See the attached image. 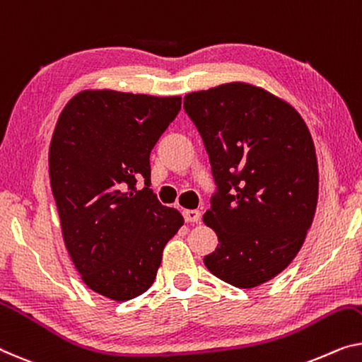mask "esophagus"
Segmentation results:
<instances>
[{"instance_id":"1","label":"esophagus","mask_w":362,"mask_h":362,"mask_svg":"<svg viewBox=\"0 0 362 362\" xmlns=\"http://www.w3.org/2000/svg\"><path fill=\"white\" fill-rule=\"evenodd\" d=\"M183 218H185L187 223H198L199 218H202V213L198 209H185L183 211Z\"/></svg>"}]
</instances>
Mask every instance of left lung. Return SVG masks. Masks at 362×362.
<instances>
[{
    "mask_svg": "<svg viewBox=\"0 0 362 362\" xmlns=\"http://www.w3.org/2000/svg\"><path fill=\"white\" fill-rule=\"evenodd\" d=\"M183 110L216 185L203 219L219 244L204 265L235 288L267 283L298 255L315 214L319 170L309 128L284 100L245 83L187 94Z\"/></svg>",
    "mask_w": 362,
    "mask_h": 362,
    "instance_id": "8db88e82",
    "label": "left lung"
}]
</instances>
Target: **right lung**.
Listing matches in <instances>:
<instances>
[{"mask_svg":"<svg viewBox=\"0 0 362 362\" xmlns=\"http://www.w3.org/2000/svg\"><path fill=\"white\" fill-rule=\"evenodd\" d=\"M180 105V97L83 90L57 122L48 163L63 239L83 281L104 298L148 291L183 224L149 188L151 151Z\"/></svg>","mask_w":362,"mask_h":362,"instance_id":"add662e5","label":"right lung"}]
</instances>
